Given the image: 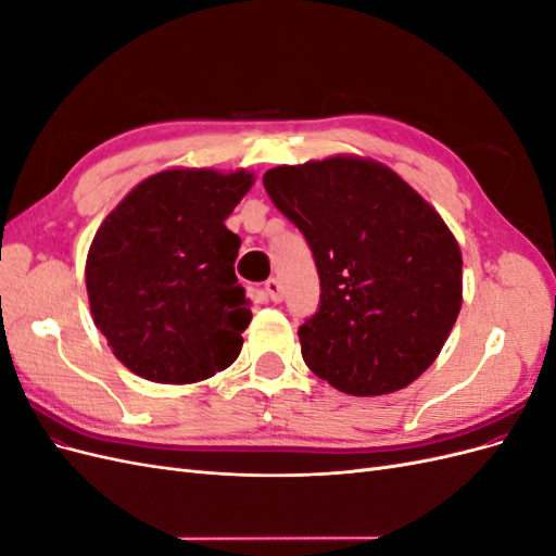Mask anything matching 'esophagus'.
Segmentation results:
<instances>
[{
  "mask_svg": "<svg viewBox=\"0 0 556 556\" xmlns=\"http://www.w3.org/2000/svg\"><path fill=\"white\" fill-rule=\"evenodd\" d=\"M266 294L271 301H276V304H280L282 301V285L278 278H268L266 280Z\"/></svg>",
  "mask_w": 556,
  "mask_h": 556,
  "instance_id": "obj_1",
  "label": "esophagus"
}]
</instances>
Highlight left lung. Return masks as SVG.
<instances>
[{
	"mask_svg": "<svg viewBox=\"0 0 556 556\" xmlns=\"http://www.w3.org/2000/svg\"><path fill=\"white\" fill-rule=\"evenodd\" d=\"M264 188L319 274V308L299 327L311 371L352 396L422 376L462 311V250L439 211L390 166L357 155L276 166Z\"/></svg>",
	"mask_w": 556,
	"mask_h": 556,
	"instance_id": "obj_1",
	"label": "left lung"
}]
</instances>
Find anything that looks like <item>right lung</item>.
<instances>
[{
  "instance_id": "1",
  "label": "right lung",
  "mask_w": 556,
  "mask_h": 556,
  "mask_svg": "<svg viewBox=\"0 0 556 556\" xmlns=\"http://www.w3.org/2000/svg\"><path fill=\"white\" fill-rule=\"evenodd\" d=\"M255 174L164 169L99 225L86 260L97 329L131 374L190 384L239 357L250 299L233 274L241 239L225 220Z\"/></svg>"
}]
</instances>
